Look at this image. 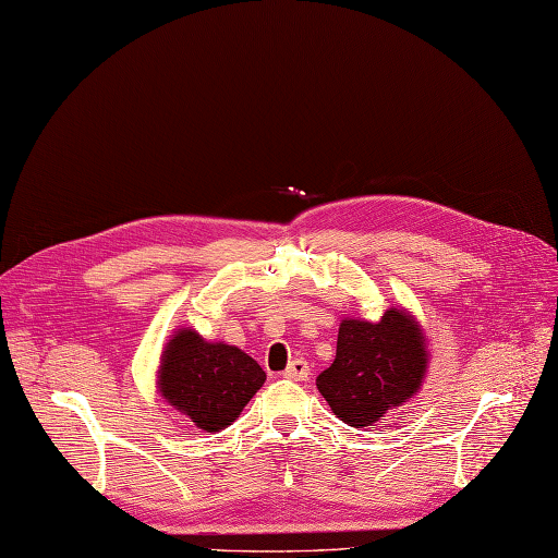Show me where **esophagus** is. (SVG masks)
I'll return each mask as SVG.
<instances>
[{"mask_svg": "<svg viewBox=\"0 0 558 558\" xmlns=\"http://www.w3.org/2000/svg\"><path fill=\"white\" fill-rule=\"evenodd\" d=\"M282 375L288 377V379H292V381H304L311 375V367H308V363L304 359H294Z\"/></svg>", "mask_w": 558, "mask_h": 558, "instance_id": "1", "label": "esophagus"}]
</instances>
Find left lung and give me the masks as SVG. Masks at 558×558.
Masks as SVG:
<instances>
[{
	"label": "left lung",
	"mask_w": 558,
	"mask_h": 558,
	"mask_svg": "<svg viewBox=\"0 0 558 558\" xmlns=\"http://www.w3.org/2000/svg\"><path fill=\"white\" fill-rule=\"evenodd\" d=\"M428 355L426 335L408 308L391 306L377 323L344 318L335 361L318 375L316 387L341 422L375 426L420 393Z\"/></svg>",
	"instance_id": "left-lung-1"
}]
</instances>
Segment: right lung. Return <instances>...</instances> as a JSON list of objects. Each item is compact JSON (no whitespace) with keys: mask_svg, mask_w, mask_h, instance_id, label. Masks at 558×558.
Masks as SVG:
<instances>
[{"mask_svg":"<svg viewBox=\"0 0 558 558\" xmlns=\"http://www.w3.org/2000/svg\"><path fill=\"white\" fill-rule=\"evenodd\" d=\"M264 381L262 365L245 351L207 341L191 327L169 337L157 367L160 396L209 434L231 426Z\"/></svg>","mask_w":558,"mask_h":558,"instance_id":"1","label":"right lung"}]
</instances>
